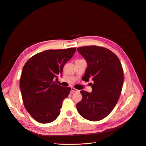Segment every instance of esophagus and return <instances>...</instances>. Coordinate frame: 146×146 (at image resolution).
<instances>
[{
	"instance_id": "esophagus-1",
	"label": "esophagus",
	"mask_w": 146,
	"mask_h": 146,
	"mask_svg": "<svg viewBox=\"0 0 146 146\" xmlns=\"http://www.w3.org/2000/svg\"><path fill=\"white\" fill-rule=\"evenodd\" d=\"M71 92H72V93H78L79 92V91L75 88H73V87H72L71 88Z\"/></svg>"
}]
</instances>
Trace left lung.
I'll list each match as a JSON object with an SVG mask.
<instances>
[{
    "label": "left lung",
    "mask_w": 146,
    "mask_h": 146,
    "mask_svg": "<svg viewBox=\"0 0 146 146\" xmlns=\"http://www.w3.org/2000/svg\"><path fill=\"white\" fill-rule=\"evenodd\" d=\"M87 62L83 79L94 81L92 92L80 91L82 99L76 104L79 114L90 121L101 120L111 111L120 96L124 75L117 56L110 50L97 46L77 48Z\"/></svg>",
    "instance_id": "left-lung-1"
}]
</instances>
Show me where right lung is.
<instances>
[{"label":"right lung","instance_id":"obj_1","mask_svg":"<svg viewBox=\"0 0 146 146\" xmlns=\"http://www.w3.org/2000/svg\"><path fill=\"white\" fill-rule=\"evenodd\" d=\"M75 51V48L46 50L32 57L23 66L20 79L22 100L37 122L49 123L59 115L71 88L57 84L58 77Z\"/></svg>","mask_w":146,"mask_h":146}]
</instances>
